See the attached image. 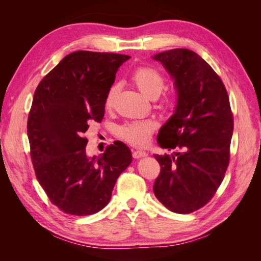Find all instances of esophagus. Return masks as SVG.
I'll return each instance as SVG.
<instances>
[{
  "instance_id": "obj_1",
  "label": "esophagus",
  "mask_w": 261,
  "mask_h": 261,
  "mask_svg": "<svg viewBox=\"0 0 261 261\" xmlns=\"http://www.w3.org/2000/svg\"><path fill=\"white\" fill-rule=\"evenodd\" d=\"M133 158H135V159H139L141 156H145L147 155L146 151H143V150H133Z\"/></svg>"
}]
</instances>
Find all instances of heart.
<instances>
[{
	"label": "heart",
	"instance_id": "1",
	"mask_svg": "<svg viewBox=\"0 0 261 261\" xmlns=\"http://www.w3.org/2000/svg\"><path fill=\"white\" fill-rule=\"evenodd\" d=\"M130 81L145 96L150 99H155L160 96L164 86L165 78L159 70L151 66H139L130 75ZM120 91V86L113 84L107 91L105 106L111 109ZM173 101V94H167L162 100V106H169ZM158 121L154 118L147 120L128 121L117 128V136L126 143L137 147H145L150 143L153 132L158 128Z\"/></svg>",
	"mask_w": 261,
	"mask_h": 261
}]
</instances>
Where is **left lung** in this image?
Here are the masks:
<instances>
[{
	"label": "left lung",
	"mask_w": 261,
	"mask_h": 261,
	"mask_svg": "<svg viewBox=\"0 0 261 261\" xmlns=\"http://www.w3.org/2000/svg\"><path fill=\"white\" fill-rule=\"evenodd\" d=\"M154 60L174 78L175 113L158 135L175 155H153L160 164L153 193L164 207L186 215L217 193L230 163L234 118L223 82L208 63L188 49L158 53Z\"/></svg>",
	"instance_id": "left-lung-1"
}]
</instances>
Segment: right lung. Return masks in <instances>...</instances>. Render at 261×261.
Returning <instances> with one entry per match:
<instances>
[{
  "label": "right lung",
  "instance_id": "obj_1",
  "mask_svg": "<svg viewBox=\"0 0 261 261\" xmlns=\"http://www.w3.org/2000/svg\"><path fill=\"white\" fill-rule=\"evenodd\" d=\"M128 55L76 51L39 83L27 134L39 184L66 215L89 216L111 199L117 177L132 162L129 148L114 141L105 152L86 154L85 133L105 116V98Z\"/></svg>",
  "mask_w": 261,
  "mask_h": 261
}]
</instances>
